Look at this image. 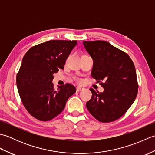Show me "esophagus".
Segmentation results:
<instances>
[{
	"instance_id": "1",
	"label": "esophagus",
	"mask_w": 155,
	"mask_h": 155,
	"mask_svg": "<svg viewBox=\"0 0 155 155\" xmlns=\"http://www.w3.org/2000/svg\"><path fill=\"white\" fill-rule=\"evenodd\" d=\"M83 89H84V88H83V87H77V92L81 91H83Z\"/></svg>"
}]
</instances>
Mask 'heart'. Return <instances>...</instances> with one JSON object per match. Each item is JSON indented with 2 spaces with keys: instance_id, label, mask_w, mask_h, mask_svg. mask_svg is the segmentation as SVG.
Masks as SVG:
<instances>
[{
  "instance_id": "obj_1",
  "label": "heart",
  "mask_w": 155,
  "mask_h": 155,
  "mask_svg": "<svg viewBox=\"0 0 155 155\" xmlns=\"http://www.w3.org/2000/svg\"><path fill=\"white\" fill-rule=\"evenodd\" d=\"M75 80L77 81V82H78V83H81V80L79 78H77V77H76V78H75Z\"/></svg>"
}]
</instances>
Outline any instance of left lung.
I'll return each mask as SVG.
<instances>
[{
    "instance_id": "8db88e82",
    "label": "left lung",
    "mask_w": 155,
    "mask_h": 155,
    "mask_svg": "<svg viewBox=\"0 0 155 155\" xmlns=\"http://www.w3.org/2000/svg\"><path fill=\"white\" fill-rule=\"evenodd\" d=\"M93 58L92 77L100 83L104 91L91 88L92 97L86 106L98 121L110 123L120 118L135 100L139 85L135 67L126 52L103 41H84Z\"/></svg>"
}]
</instances>
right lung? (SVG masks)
Listing matches in <instances>:
<instances>
[{"label": "right lung", "instance_id": "1", "mask_svg": "<svg viewBox=\"0 0 155 155\" xmlns=\"http://www.w3.org/2000/svg\"><path fill=\"white\" fill-rule=\"evenodd\" d=\"M77 44V41L51 40L31 47L23 57L16 85L23 105L37 119L48 121L58 116L76 92L68 83L55 90L52 81Z\"/></svg>", "mask_w": 155, "mask_h": 155}]
</instances>
